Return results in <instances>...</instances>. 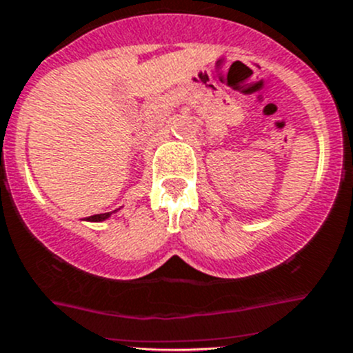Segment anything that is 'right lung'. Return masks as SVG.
Listing matches in <instances>:
<instances>
[{"label": "right lung", "mask_w": 353, "mask_h": 353, "mask_svg": "<svg viewBox=\"0 0 353 353\" xmlns=\"http://www.w3.org/2000/svg\"><path fill=\"white\" fill-rule=\"evenodd\" d=\"M113 212H117V211H111V212H103V214H94V216H90V218H87V221H96V223H99V221H104V219H108V218H110V216L113 214Z\"/></svg>", "instance_id": "add662e5"}]
</instances>
